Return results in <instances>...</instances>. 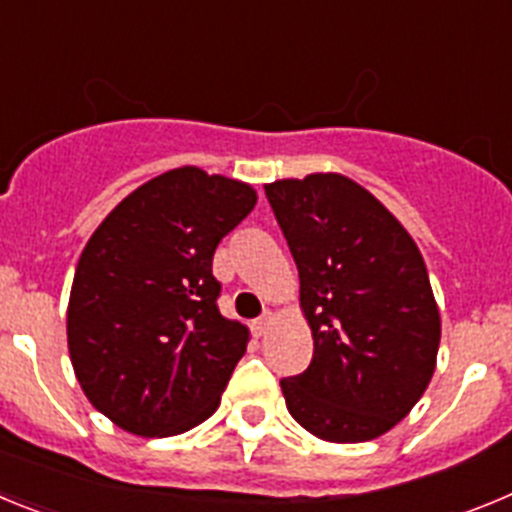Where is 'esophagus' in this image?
<instances>
[{
	"mask_svg": "<svg viewBox=\"0 0 512 512\" xmlns=\"http://www.w3.org/2000/svg\"><path fill=\"white\" fill-rule=\"evenodd\" d=\"M271 320H274V315H271V312H264L259 320H253V333H256V336H266L271 328Z\"/></svg>",
	"mask_w": 512,
	"mask_h": 512,
	"instance_id": "esophagus-1",
	"label": "esophagus"
}]
</instances>
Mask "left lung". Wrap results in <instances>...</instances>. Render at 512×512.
<instances>
[{
	"mask_svg": "<svg viewBox=\"0 0 512 512\" xmlns=\"http://www.w3.org/2000/svg\"><path fill=\"white\" fill-rule=\"evenodd\" d=\"M300 271L312 361L282 379L289 415L330 443L395 428L436 372L441 315L402 223L343 174L264 184Z\"/></svg>",
	"mask_w": 512,
	"mask_h": 512,
	"instance_id": "1",
	"label": "left lung"
}]
</instances>
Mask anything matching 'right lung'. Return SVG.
<instances>
[{
	"instance_id": "add662e5",
	"label": "right lung",
	"mask_w": 512,
	"mask_h": 512,
	"mask_svg": "<svg viewBox=\"0 0 512 512\" xmlns=\"http://www.w3.org/2000/svg\"><path fill=\"white\" fill-rule=\"evenodd\" d=\"M238 179L182 166L140 184L87 241L66 336L94 408L122 431L166 438L210 418L248 346L217 310V243L256 205Z\"/></svg>"
}]
</instances>
